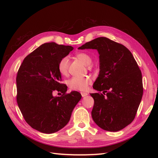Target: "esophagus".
Listing matches in <instances>:
<instances>
[{"label": "esophagus", "mask_w": 158, "mask_h": 158, "mask_svg": "<svg viewBox=\"0 0 158 158\" xmlns=\"http://www.w3.org/2000/svg\"><path fill=\"white\" fill-rule=\"evenodd\" d=\"M88 94V93H86V92H81V95H82V97L86 96V95H87Z\"/></svg>", "instance_id": "obj_1"}]
</instances>
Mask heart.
I'll return each instance as SVG.
<instances>
[{
    "instance_id": "1",
    "label": "heart",
    "mask_w": 158,
    "mask_h": 158,
    "mask_svg": "<svg viewBox=\"0 0 158 158\" xmlns=\"http://www.w3.org/2000/svg\"><path fill=\"white\" fill-rule=\"evenodd\" d=\"M76 57L80 61H82L85 65H89L92 63V59L86 52H78L76 55ZM57 67H58V70L61 75H67L69 67V60L68 57L64 56L59 61ZM91 83H92V80L88 76H85V77L74 76V77L70 78L67 82L69 87L70 89L80 91L86 90Z\"/></svg>"
}]
</instances>
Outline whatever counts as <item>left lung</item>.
<instances>
[{"instance_id": "1", "label": "left lung", "mask_w": 158, "mask_h": 158, "mask_svg": "<svg viewBox=\"0 0 158 158\" xmlns=\"http://www.w3.org/2000/svg\"><path fill=\"white\" fill-rule=\"evenodd\" d=\"M79 49H97L99 74L90 94L94 105L92 117L105 131L116 132L128 126L135 118L143 95L142 73L126 47L107 37H98Z\"/></svg>"}]
</instances>
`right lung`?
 Returning <instances> with one entry per match:
<instances>
[{
    "label": "right lung",
    "mask_w": 158,
    "mask_h": 158,
    "mask_svg": "<svg viewBox=\"0 0 158 158\" xmlns=\"http://www.w3.org/2000/svg\"><path fill=\"white\" fill-rule=\"evenodd\" d=\"M73 50L69 45L46 43L26 56L16 76L18 106L26 123L33 128L51 134L63 128L82 95L76 91L66 93L60 83L58 63ZM60 91V97L53 93Z\"/></svg>",
    "instance_id": "right-lung-1"
}]
</instances>
